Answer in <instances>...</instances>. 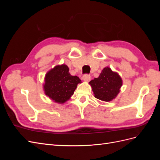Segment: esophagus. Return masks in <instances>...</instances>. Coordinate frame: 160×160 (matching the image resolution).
I'll return each instance as SVG.
<instances>
[{
  "mask_svg": "<svg viewBox=\"0 0 160 160\" xmlns=\"http://www.w3.org/2000/svg\"><path fill=\"white\" fill-rule=\"evenodd\" d=\"M82 78H83V81L88 82V81H89L90 79H91V77H90V75H88V74H85V75H84L83 76V77H82Z\"/></svg>",
  "mask_w": 160,
  "mask_h": 160,
  "instance_id": "obj_1",
  "label": "esophagus"
}]
</instances>
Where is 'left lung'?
<instances>
[{
    "label": "left lung",
    "mask_w": 160,
    "mask_h": 160,
    "mask_svg": "<svg viewBox=\"0 0 160 160\" xmlns=\"http://www.w3.org/2000/svg\"><path fill=\"white\" fill-rule=\"evenodd\" d=\"M122 79L118 72H113L107 67L101 71L98 78L89 82L95 98L103 101L115 99L122 86Z\"/></svg>",
    "instance_id": "left-lung-1"
}]
</instances>
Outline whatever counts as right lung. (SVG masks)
<instances>
[{
	"instance_id": "right-lung-1",
	"label": "right lung",
	"mask_w": 160,
	"mask_h": 160,
	"mask_svg": "<svg viewBox=\"0 0 160 160\" xmlns=\"http://www.w3.org/2000/svg\"><path fill=\"white\" fill-rule=\"evenodd\" d=\"M66 65H57L47 72L43 89L47 96L58 103H64L73 95L77 86L81 83L77 76H72Z\"/></svg>"
}]
</instances>
